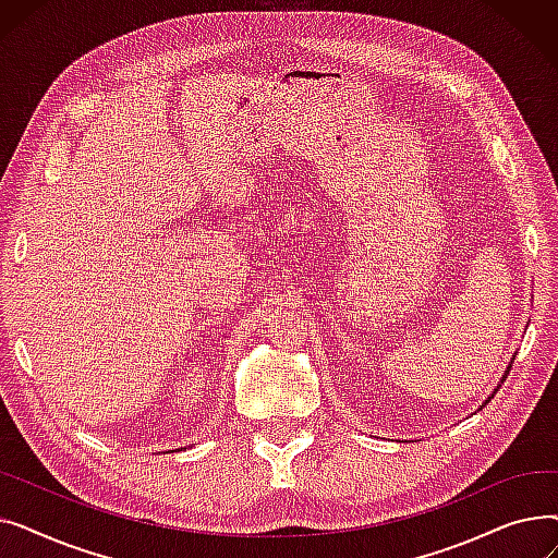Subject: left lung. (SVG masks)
Instances as JSON below:
<instances>
[{
    "mask_svg": "<svg viewBox=\"0 0 558 558\" xmlns=\"http://www.w3.org/2000/svg\"><path fill=\"white\" fill-rule=\"evenodd\" d=\"M513 357H515V355H513ZM509 371H511V364H509V366H507V371H505V375H502V379H500V383H505V377H507V375H509ZM500 387H502V385H497V389H500ZM497 389H493V393H490V396H488V398H486V400H484V404H482V407H486V402H488V400H490V398H493V396H495V393H497ZM482 407H480V409H482Z\"/></svg>",
    "mask_w": 558,
    "mask_h": 558,
    "instance_id": "obj_1",
    "label": "left lung"
}]
</instances>
